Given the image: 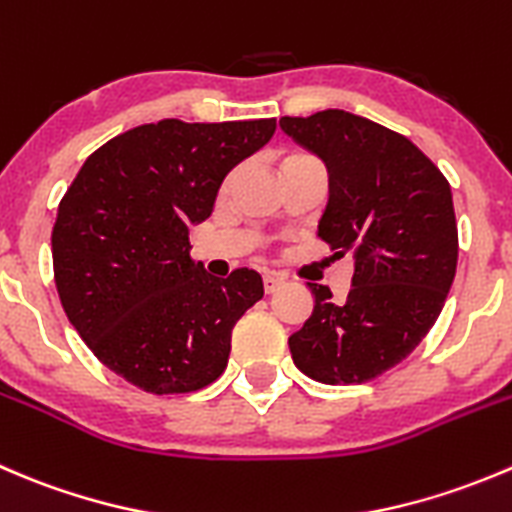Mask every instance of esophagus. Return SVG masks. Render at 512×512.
Wrapping results in <instances>:
<instances>
[{"label": "esophagus", "instance_id": "obj_1", "mask_svg": "<svg viewBox=\"0 0 512 512\" xmlns=\"http://www.w3.org/2000/svg\"><path fill=\"white\" fill-rule=\"evenodd\" d=\"M262 282H265V292L270 295V292H275L277 287L282 285V277L275 275V272H267V275L262 277Z\"/></svg>", "mask_w": 512, "mask_h": 512}]
</instances>
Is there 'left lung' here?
Returning a JSON list of instances; mask_svg holds the SVG:
<instances>
[{"instance_id":"8db88e82","label":"left lung","mask_w":512,"mask_h":512,"mask_svg":"<svg viewBox=\"0 0 512 512\" xmlns=\"http://www.w3.org/2000/svg\"><path fill=\"white\" fill-rule=\"evenodd\" d=\"M287 137L327 167L317 237L355 257L345 302L312 285L315 307L290 337L295 365L327 385L367 382L403 362L445 305L458 222L443 172L398 132L342 109L282 117Z\"/></svg>"}]
</instances>
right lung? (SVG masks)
<instances>
[{"mask_svg": "<svg viewBox=\"0 0 512 512\" xmlns=\"http://www.w3.org/2000/svg\"><path fill=\"white\" fill-rule=\"evenodd\" d=\"M275 127V117L140 124L92 152L64 192L52 230L59 300L97 360L135 388L195 393L225 372L262 277L207 275L190 257V227Z\"/></svg>", "mask_w": 512, "mask_h": 512, "instance_id": "1", "label": "right lung"}]
</instances>
